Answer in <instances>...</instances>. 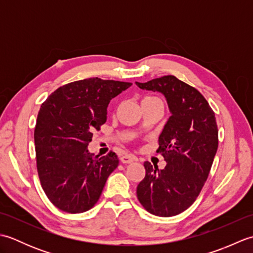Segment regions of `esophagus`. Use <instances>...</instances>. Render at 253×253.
<instances>
[{
  "label": "esophagus",
  "mask_w": 253,
  "mask_h": 253,
  "mask_svg": "<svg viewBox=\"0 0 253 253\" xmlns=\"http://www.w3.org/2000/svg\"><path fill=\"white\" fill-rule=\"evenodd\" d=\"M121 161H122V163H124V164H129V163H132V162H136L137 158L132 154H125L121 158Z\"/></svg>",
  "instance_id": "34e87169"
}]
</instances>
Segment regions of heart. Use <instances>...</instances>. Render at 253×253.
<instances>
[{"label": "heart", "mask_w": 253, "mask_h": 253, "mask_svg": "<svg viewBox=\"0 0 253 253\" xmlns=\"http://www.w3.org/2000/svg\"><path fill=\"white\" fill-rule=\"evenodd\" d=\"M149 100H160L157 96H146L142 101H149Z\"/></svg>", "instance_id": "b5f03b06"}]
</instances>
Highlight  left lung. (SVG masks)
<instances>
[{
    "mask_svg": "<svg viewBox=\"0 0 253 253\" xmlns=\"http://www.w3.org/2000/svg\"><path fill=\"white\" fill-rule=\"evenodd\" d=\"M136 84L162 93L170 113L157 150L166 166L159 169L144 162L138 200L154 215L174 216L195 202L208 178L218 146L215 114L197 89L171 75Z\"/></svg>",
    "mask_w": 253,
    "mask_h": 253,
    "instance_id": "8db88e82",
    "label": "left lung"
}]
</instances>
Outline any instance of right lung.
I'll use <instances>...</instances> for the list:
<instances>
[{
    "instance_id": "add662e5",
    "label": "right lung",
    "mask_w": 253,
    "mask_h": 253,
    "mask_svg": "<svg viewBox=\"0 0 253 253\" xmlns=\"http://www.w3.org/2000/svg\"><path fill=\"white\" fill-rule=\"evenodd\" d=\"M130 85L98 77L78 80L55 90L41 105L35 129L38 174L46 197L62 211L90 210L117 168L114 152L94 157L88 144L106 122L110 101Z\"/></svg>"
}]
</instances>
